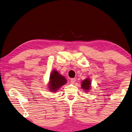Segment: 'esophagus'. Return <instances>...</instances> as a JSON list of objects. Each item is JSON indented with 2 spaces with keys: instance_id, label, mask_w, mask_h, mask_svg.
Segmentation results:
<instances>
[{
  "instance_id": "esophagus-1",
  "label": "esophagus",
  "mask_w": 132,
  "mask_h": 132,
  "mask_svg": "<svg viewBox=\"0 0 132 132\" xmlns=\"http://www.w3.org/2000/svg\"><path fill=\"white\" fill-rule=\"evenodd\" d=\"M76 81V79H71L70 80V82L71 84H74Z\"/></svg>"
}]
</instances>
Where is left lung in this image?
Instances as JSON below:
<instances>
[{
	"mask_svg": "<svg viewBox=\"0 0 132 132\" xmlns=\"http://www.w3.org/2000/svg\"><path fill=\"white\" fill-rule=\"evenodd\" d=\"M91 80L90 79V78H87L85 80H84L83 81H81V88L83 89V90L86 91V93L87 92H90V90L91 89Z\"/></svg>",
	"mask_w": 132,
	"mask_h": 132,
	"instance_id": "left-lung-1",
	"label": "left lung"
}]
</instances>
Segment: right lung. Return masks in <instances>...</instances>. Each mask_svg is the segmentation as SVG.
<instances>
[{"mask_svg":"<svg viewBox=\"0 0 132 132\" xmlns=\"http://www.w3.org/2000/svg\"><path fill=\"white\" fill-rule=\"evenodd\" d=\"M66 82V78L54 69L50 74V82L48 86V90L51 92L55 93Z\"/></svg>","mask_w":132,"mask_h":132,"instance_id":"obj_1","label":"right lung"}]
</instances>
